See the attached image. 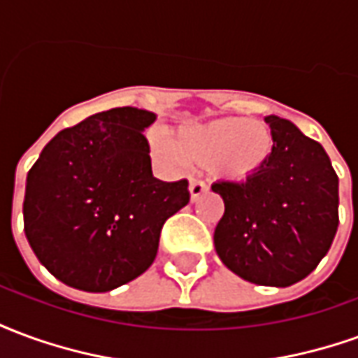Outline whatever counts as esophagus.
<instances>
[{
	"instance_id": "obj_1",
	"label": "esophagus",
	"mask_w": 358,
	"mask_h": 358,
	"mask_svg": "<svg viewBox=\"0 0 358 358\" xmlns=\"http://www.w3.org/2000/svg\"><path fill=\"white\" fill-rule=\"evenodd\" d=\"M209 192V186L203 182V180H192L189 182V197H192V201L195 199H199L203 194H207Z\"/></svg>"
}]
</instances>
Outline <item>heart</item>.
Returning <instances> with one entry per match:
<instances>
[{"instance_id":"1","label":"heart","mask_w":358,"mask_h":358,"mask_svg":"<svg viewBox=\"0 0 358 358\" xmlns=\"http://www.w3.org/2000/svg\"><path fill=\"white\" fill-rule=\"evenodd\" d=\"M151 148L169 163L207 164L213 176L245 182L259 176L274 153V136L263 120L222 117L180 126L174 141L155 134Z\"/></svg>"}]
</instances>
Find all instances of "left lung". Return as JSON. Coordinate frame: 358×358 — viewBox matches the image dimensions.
<instances>
[{"label":"left lung","mask_w":358,"mask_h":358,"mask_svg":"<svg viewBox=\"0 0 358 358\" xmlns=\"http://www.w3.org/2000/svg\"><path fill=\"white\" fill-rule=\"evenodd\" d=\"M274 153L245 182H217L224 215L215 228L220 261L257 285L287 287L307 278L338 232L339 180L318 141L276 115L264 117Z\"/></svg>","instance_id":"8db88e82"}]
</instances>
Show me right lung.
I'll list each match as a JSON object with an SVG mask.
<instances>
[{
	"mask_svg": "<svg viewBox=\"0 0 358 358\" xmlns=\"http://www.w3.org/2000/svg\"><path fill=\"white\" fill-rule=\"evenodd\" d=\"M157 115L136 107L95 113L65 128L30 169L24 234L63 284L110 292L153 264L166 218L189 203L187 180L151 172L143 130Z\"/></svg>",
	"mask_w": 358,
	"mask_h": 358,
	"instance_id": "right-lung-1",
	"label": "right lung"
}]
</instances>
